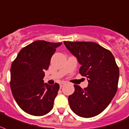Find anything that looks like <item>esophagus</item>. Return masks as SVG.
<instances>
[{"instance_id": "1", "label": "esophagus", "mask_w": 129, "mask_h": 129, "mask_svg": "<svg viewBox=\"0 0 129 129\" xmlns=\"http://www.w3.org/2000/svg\"><path fill=\"white\" fill-rule=\"evenodd\" d=\"M63 84H65V82H61V84H60V87H61V88L62 87Z\"/></svg>"}]
</instances>
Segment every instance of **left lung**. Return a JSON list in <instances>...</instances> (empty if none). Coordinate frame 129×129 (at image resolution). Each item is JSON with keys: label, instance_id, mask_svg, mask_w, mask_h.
Listing matches in <instances>:
<instances>
[{"label": "left lung", "instance_id": "obj_1", "mask_svg": "<svg viewBox=\"0 0 129 129\" xmlns=\"http://www.w3.org/2000/svg\"><path fill=\"white\" fill-rule=\"evenodd\" d=\"M64 45L81 66L79 73L86 76L88 86L74 84L75 91L68 97L72 110L83 118L100 114L114 97L118 88L119 68L109 50L93 42H68Z\"/></svg>", "mask_w": 129, "mask_h": 129}]
</instances>
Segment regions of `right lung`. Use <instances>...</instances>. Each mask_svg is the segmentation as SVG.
<instances>
[{
  "label": "right lung",
  "instance_id": "right-lung-1",
  "mask_svg": "<svg viewBox=\"0 0 129 129\" xmlns=\"http://www.w3.org/2000/svg\"><path fill=\"white\" fill-rule=\"evenodd\" d=\"M61 44L34 41L23 47L13 61L11 89L15 102L25 112L40 116L53 108L59 85H49L44 82L43 78L52 55Z\"/></svg>",
  "mask_w": 129,
  "mask_h": 129
}]
</instances>
